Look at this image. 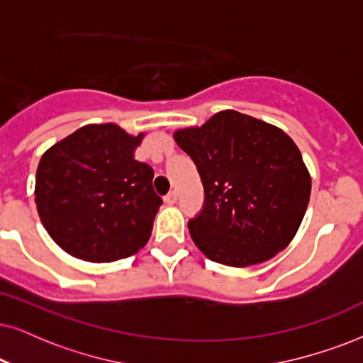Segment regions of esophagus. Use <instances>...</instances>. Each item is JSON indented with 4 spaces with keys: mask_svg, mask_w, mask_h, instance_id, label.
I'll use <instances>...</instances> for the list:
<instances>
[{
    "mask_svg": "<svg viewBox=\"0 0 363 363\" xmlns=\"http://www.w3.org/2000/svg\"><path fill=\"white\" fill-rule=\"evenodd\" d=\"M164 201H166V203H167L169 206L176 204V203H177V192H176V191H171L166 197H164Z\"/></svg>",
    "mask_w": 363,
    "mask_h": 363,
    "instance_id": "obj_1",
    "label": "esophagus"
}]
</instances>
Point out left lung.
<instances>
[{"mask_svg": "<svg viewBox=\"0 0 363 363\" xmlns=\"http://www.w3.org/2000/svg\"><path fill=\"white\" fill-rule=\"evenodd\" d=\"M204 187L192 241L211 261L263 263L284 250L300 228L311 181L290 137L278 127L224 110L203 127L174 134Z\"/></svg>", "mask_w": 363, "mask_h": 363, "instance_id": "obj_1", "label": "left lung"}]
</instances>
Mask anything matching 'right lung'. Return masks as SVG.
Here are the masks:
<instances>
[{"label": "right lung", "instance_id": "add662e5", "mask_svg": "<svg viewBox=\"0 0 363 363\" xmlns=\"http://www.w3.org/2000/svg\"><path fill=\"white\" fill-rule=\"evenodd\" d=\"M142 134L85 125L43 154L35 203L53 241L75 258L108 263L135 255L152 233L160 196L154 171L134 159Z\"/></svg>", "mask_w": 363, "mask_h": 363}]
</instances>
